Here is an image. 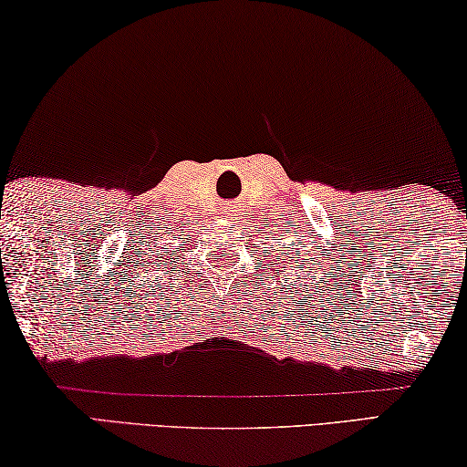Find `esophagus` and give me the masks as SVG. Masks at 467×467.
<instances>
[{
    "instance_id": "esophagus-1",
    "label": "esophagus",
    "mask_w": 467,
    "mask_h": 467,
    "mask_svg": "<svg viewBox=\"0 0 467 467\" xmlns=\"http://www.w3.org/2000/svg\"><path fill=\"white\" fill-rule=\"evenodd\" d=\"M223 213H225V217L227 219H240V206H235V204H229V206H225V209H223Z\"/></svg>"
}]
</instances>
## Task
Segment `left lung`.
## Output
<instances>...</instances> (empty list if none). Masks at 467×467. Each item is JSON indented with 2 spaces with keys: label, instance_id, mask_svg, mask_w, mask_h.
Wrapping results in <instances>:
<instances>
[{
  "label": "left lung",
  "instance_id": "1",
  "mask_svg": "<svg viewBox=\"0 0 467 467\" xmlns=\"http://www.w3.org/2000/svg\"><path fill=\"white\" fill-rule=\"evenodd\" d=\"M292 246H294V244H292ZM294 254H296L297 258H302V265H308V263H310V258H308V256H306V258H304V254H302V252H300V248H296V252H294ZM315 263H317V261H315ZM302 265H300V269H304V266H302ZM306 269H310V266H306ZM297 279H300V277H297Z\"/></svg>",
  "mask_w": 467,
  "mask_h": 467
}]
</instances>
